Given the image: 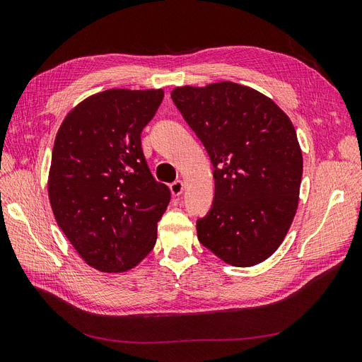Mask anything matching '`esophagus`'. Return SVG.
Wrapping results in <instances>:
<instances>
[{
  "label": "esophagus",
  "mask_w": 362,
  "mask_h": 362,
  "mask_svg": "<svg viewBox=\"0 0 362 362\" xmlns=\"http://www.w3.org/2000/svg\"><path fill=\"white\" fill-rule=\"evenodd\" d=\"M183 188H185V185H183L182 180H175V182H173L170 185V191H171V194H173L174 197H179L180 194L183 192Z\"/></svg>",
  "instance_id": "esophagus-1"
}]
</instances>
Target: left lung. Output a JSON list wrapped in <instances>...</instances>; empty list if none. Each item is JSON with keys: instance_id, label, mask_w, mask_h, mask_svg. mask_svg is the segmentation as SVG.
<instances>
[{"instance_id": "left-lung-1", "label": "left lung", "mask_w": 362, "mask_h": 362, "mask_svg": "<svg viewBox=\"0 0 362 362\" xmlns=\"http://www.w3.org/2000/svg\"><path fill=\"white\" fill-rule=\"evenodd\" d=\"M171 98L214 166V202L197 221L199 242L230 266L264 262L283 243L300 200L303 153L289 116L230 81L175 87Z\"/></svg>"}]
</instances>
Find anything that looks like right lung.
<instances>
[{
	"label": "right lung",
	"mask_w": 362,
	"mask_h": 362,
	"mask_svg": "<svg viewBox=\"0 0 362 362\" xmlns=\"http://www.w3.org/2000/svg\"><path fill=\"white\" fill-rule=\"evenodd\" d=\"M162 88H110L73 107L54 137L47 189L53 216L93 269H133L153 251L170 189L145 162L141 133Z\"/></svg>",
	"instance_id": "1"
}]
</instances>
